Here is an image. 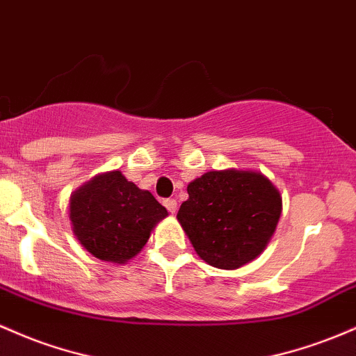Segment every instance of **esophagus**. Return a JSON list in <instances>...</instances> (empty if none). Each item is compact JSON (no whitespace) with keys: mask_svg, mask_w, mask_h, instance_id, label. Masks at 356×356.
Listing matches in <instances>:
<instances>
[{"mask_svg":"<svg viewBox=\"0 0 356 356\" xmlns=\"http://www.w3.org/2000/svg\"><path fill=\"white\" fill-rule=\"evenodd\" d=\"M163 204H165V208L169 209L170 214L177 213V201H175V199H165V201H163Z\"/></svg>","mask_w":356,"mask_h":356,"instance_id":"1","label":"esophagus"}]
</instances>
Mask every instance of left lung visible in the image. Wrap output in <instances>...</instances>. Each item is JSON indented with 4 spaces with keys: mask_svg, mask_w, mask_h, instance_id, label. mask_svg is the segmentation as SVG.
Listing matches in <instances>:
<instances>
[{
    "mask_svg": "<svg viewBox=\"0 0 356 356\" xmlns=\"http://www.w3.org/2000/svg\"><path fill=\"white\" fill-rule=\"evenodd\" d=\"M177 220L206 264L235 270L267 248L282 214V196L257 170H209L187 186Z\"/></svg>",
    "mask_w": 356,
    "mask_h": 356,
    "instance_id": "8db88e82",
    "label": "left lung"
}]
</instances>
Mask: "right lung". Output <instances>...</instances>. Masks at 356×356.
Segmentation results:
<instances>
[{
	"instance_id": "add662e5",
	"label": "right lung",
	"mask_w": 356,
	"mask_h": 356,
	"mask_svg": "<svg viewBox=\"0 0 356 356\" xmlns=\"http://www.w3.org/2000/svg\"><path fill=\"white\" fill-rule=\"evenodd\" d=\"M167 209L120 170L97 174L70 194L74 236L96 259L127 264L145 247Z\"/></svg>"
}]
</instances>
